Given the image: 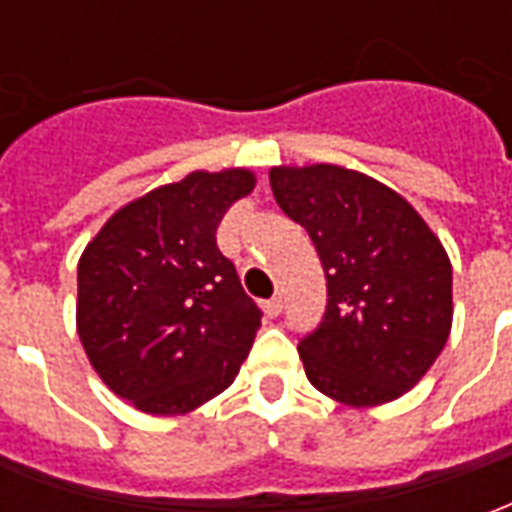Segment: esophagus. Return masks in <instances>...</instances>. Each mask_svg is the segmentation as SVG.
Masks as SVG:
<instances>
[{"mask_svg":"<svg viewBox=\"0 0 512 512\" xmlns=\"http://www.w3.org/2000/svg\"><path fill=\"white\" fill-rule=\"evenodd\" d=\"M263 310H266V315H271V318H277L279 312H282V296H274V299H268L266 304H263Z\"/></svg>","mask_w":512,"mask_h":512,"instance_id":"esophagus-1","label":"esophagus"}]
</instances>
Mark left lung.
I'll list each match as a JSON object with an SVG mask.
<instances>
[{"mask_svg":"<svg viewBox=\"0 0 512 512\" xmlns=\"http://www.w3.org/2000/svg\"><path fill=\"white\" fill-rule=\"evenodd\" d=\"M279 208L310 233L326 312L299 340L304 373L345 406L389 403L450 337L452 266L430 227L384 183L334 164L274 167Z\"/></svg>","mask_w":512,"mask_h":512,"instance_id":"8db88e82","label":"left lung"}]
</instances>
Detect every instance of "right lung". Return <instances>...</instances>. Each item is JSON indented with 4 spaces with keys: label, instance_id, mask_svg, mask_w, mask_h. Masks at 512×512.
<instances>
[{
    "label": "right lung",
    "instance_id": "add662e5",
    "mask_svg": "<svg viewBox=\"0 0 512 512\" xmlns=\"http://www.w3.org/2000/svg\"><path fill=\"white\" fill-rule=\"evenodd\" d=\"M255 189L249 169L191 172L101 227L79 260L76 329L104 384L156 417L224 392L263 312L216 246V227Z\"/></svg>",
    "mask_w": 512,
    "mask_h": 512
}]
</instances>
